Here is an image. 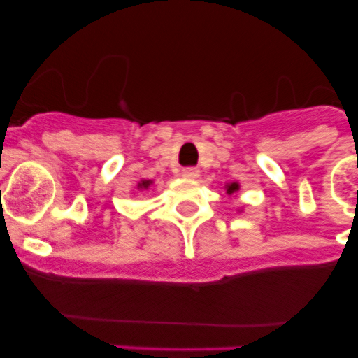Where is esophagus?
Instances as JSON below:
<instances>
[{"mask_svg":"<svg viewBox=\"0 0 358 358\" xmlns=\"http://www.w3.org/2000/svg\"><path fill=\"white\" fill-rule=\"evenodd\" d=\"M182 176H183V178L196 180L197 176H199V169L194 168V166H189V168H183L182 169Z\"/></svg>","mask_w":358,"mask_h":358,"instance_id":"1","label":"esophagus"}]
</instances>
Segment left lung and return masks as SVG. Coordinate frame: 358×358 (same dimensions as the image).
<instances>
[{
    "label": "left lung",
    "mask_w": 358,
    "mask_h": 358,
    "mask_svg": "<svg viewBox=\"0 0 358 358\" xmlns=\"http://www.w3.org/2000/svg\"><path fill=\"white\" fill-rule=\"evenodd\" d=\"M225 189H227V194H229V196H232V194L239 192V183H236V182L229 183V185H227Z\"/></svg>",
    "instance_id": "1"
}]
</instances>
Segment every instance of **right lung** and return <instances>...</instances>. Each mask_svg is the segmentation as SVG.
Segmentation results:
<instances>
[{
	"label": "right lung",
	"instance_id": "obj_1",
	"mask_svg": "<svg viewBox=\"0 0 358 358\" xmlns=\"http://www.w3.org/2000/svg\"><path fill=\"white\" fill-rule=\"evenodd\" d=\"M150 185H152V180H140L138 189H140V190H147Z\"/></svg>",
	"mask_w": 358,
	"mask_h": 358
}]
</instances>
